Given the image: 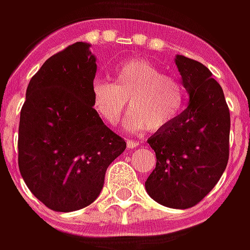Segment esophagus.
I'll return each mask as SVG.
<instances>
[{
    "label": "esophagus",
    "mask_w": 250,
    "mask_h": 250,
    "mask_svg": "<svg viewBox=\"0 0 250 250\" xmlns=\"http://www.w3.org/2000/svg\"><path fill=\"white\" fill-rule=\"evenodd\" d=\"M126 145H128V147H129V149H135V147H138V146H139V142H138V141L128 139V141H126Z\"/></svg>",
    "instance_id": "obj_1"
}]
</instances>
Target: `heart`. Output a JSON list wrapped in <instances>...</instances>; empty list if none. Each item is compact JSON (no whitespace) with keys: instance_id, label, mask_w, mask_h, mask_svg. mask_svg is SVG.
Masks as SVG:
<instances>
[{"instance_id":"heart-1","label":"heart","mask_w":250,"mask_h":250,"mask_svg":"<svg viewBox=\"0 0 250 250\" xmlns=\"http://www.w3.org/2000/svg\"><path fill=\"white\" fill-rule=\"evenodd\" d=\"M112 80L94 79L90 88L93 111L109 125L118 122L126 103L132 109L125 121L129 131L163 129L186 108V85L149 60L131 59L121 63L112 71Z\"/></svg>"}]
</instances>
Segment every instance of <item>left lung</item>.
I'll use <instances>...</instances> for the list:
<instances>
[{"label":"left lung","mask_w":250,"mask_h":250,"mask_svg":"<svg viewBox=\"0 0 250 250\" xmlns=\"http://www.w3.org/2000/svg\"><path fill=\"white\" fill-rule=\"evenodd\" d=\"M176 64L190 104L147 139L156 167L145 187L159 204L186 209L215 187L228 165L231 117L221 85L204 64L180 55Z\"/></svg>","instance_id":"8db88e82"}]
</instances>
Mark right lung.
<instances>
[{"label":"right lung","instance_id":"1","mask_svg":"<svg viewBox=\"0 0 250 250\" xmlns=\"http://www.w3.org/2000/svg\"><path fill=\"white\" fill-rule=\"evenodd\" d=\"M95 71L90 44L77 42L49 57L26 88L19 171L32 194L53 211L70 212L94 203L106 167L126 147L91 108Z\"/></svg>","mask_w":250,"mask_h":250}]
</instances>
